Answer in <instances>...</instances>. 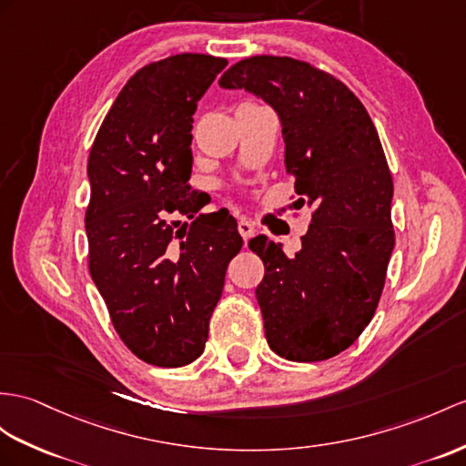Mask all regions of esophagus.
<instances>
[{"mask_svg": "<svg viewBox=\"0 0 466 466\" xmlns=\"http://www.w3.org/2000/svg\"><path fill=\"white\" fill-rule=\"evenodd\" d=\"M237 229H239V233H241L245 241L251 239V237L255 235V225L248 219H239V223H237Z\"/></svg>", "mask_w": 466, "mask_h": 466, "instance_id": "34e87169", "label": "esophagus"}]
</instances>
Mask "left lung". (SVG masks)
Returning a JSON list of instances; mask_svg holds the SVG:
<instances>
[{"instance_id":"8db88e82","label":"left lung","mask_w":466,"mask_h":466,"mask_svg":"<svg viewBox=\"0 0 466 466\" xmlns=\"http://www.w3.org/2000/svg\"><path fill=\"white\" fill-rule=\"evenodd\" d=\"M219 85L277 110L294 206L312 211L294 257L267 235L248 241L265 263L255 294L267 342L290 361L334 358L376 314L395 245L393 179L378 130L342 81L292 56H248Z\"/></svg>"}]
</instances>
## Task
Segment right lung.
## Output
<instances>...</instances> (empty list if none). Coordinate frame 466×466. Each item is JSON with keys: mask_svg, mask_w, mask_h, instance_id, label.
<instances>
[{"mask_svg": "<svg viewBox=\"0 0 466 466\" xmlns=\"http://www.w3.org/2000/svg\"><path fill=\"white\" fill-rule=\"evenodd\" d=\"M225 65L179 53L142 66L88 154L90 277L122 342L152 366L201 356L227 265L243 247L233 215H198L208 201L187 184L198 100ZM177 217L192 223L179 226Z\"/></svg>", "mask_w": 466, "mask_h": 466, "instance_id": "1", "label": "right lung"}]
</instances>
